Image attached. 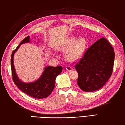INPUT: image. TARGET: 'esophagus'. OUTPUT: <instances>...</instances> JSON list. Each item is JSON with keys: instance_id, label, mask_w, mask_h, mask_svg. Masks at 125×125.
Returning a JSON list of instances; mask_svg holds the SVG:
<instances>
[{"instance_id": "34e87169", "label": "esophagus", "mask_w": 125, "mask_h": 125, "mask_svg": "<svg viewBox=\"0 0 125 125\" xmlns=\"http://www.w3.org/2000/svg\"><path fill=\"white\" fill-rule=\"evenodd\" d=\"M72 67H71L70 66H69V65H67V66H66V70L67 71H71L72 70Z\"/></svg>"}]
</instances>
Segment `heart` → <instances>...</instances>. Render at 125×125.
Segmentation results:
<instances>
[{
    "mask_svg": "<svg viewBox=\"0 0 125 125\" xmlns=\"http://www.w3.org/2000/svg\"><path fill=\"white\" fill-rule=\"evenodd\" d=\"M87 41L84 38H80L77 39L76 37H71L67 42L61 47L62 51L68 50L66 53V58L68 61L73 62L78 59L86 49Z\"/></svg>",
    "mask_w": 125,
    "mask_h": 125,
    "instance_id": "b5f03b06",
    "label": "heart"
}]
</instances>
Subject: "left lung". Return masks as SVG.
<instances>
[{"mask_svg":"<svg viewBox=\"0 0 125 125\" xmlns=\"http://www.w3.org/2000/svg\"><path fill=\"white\" fill-rule=\"evenodd\" d=\"M114 60V49L106 38L94 42L75 65L80 88L85 92H94L104 86L111 76Z\"/></svg>","mask_w":125,"mask_h":125,"instance_id":"1","label":"left lung"}]
</instances>
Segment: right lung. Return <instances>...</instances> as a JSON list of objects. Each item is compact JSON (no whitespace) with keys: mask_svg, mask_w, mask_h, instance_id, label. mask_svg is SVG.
<instances>
[{"mask_svg":"<svg viewBox=\"0 0 125 125\" xmlns=\"http://www.w3.org/2000/svg\"><path fill=\"white\" fill-rule=\"evenodd\" d=\"M29 36L25 37L16 48L13 51L11 56V68L13 81L16 86L27 94L35 98H47L51 94L55 86V80L57 76L62 71V67L48 66L45 70L38 80L31 83H24L19 80L15 73L13 64L14 54L19 48L21 44L29 42Z\"/></svg>","mask_w":125,"mask_h":125,"instance_id":"right-lung-1","label":"right lung"}]
</instances>
